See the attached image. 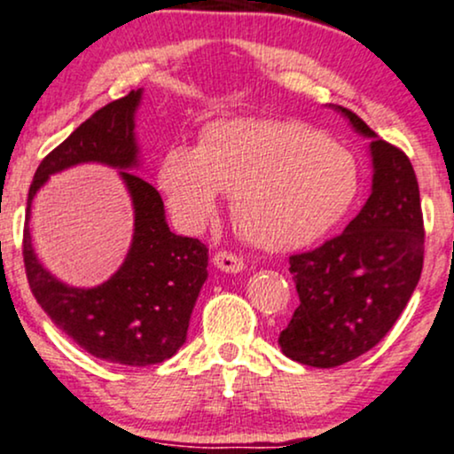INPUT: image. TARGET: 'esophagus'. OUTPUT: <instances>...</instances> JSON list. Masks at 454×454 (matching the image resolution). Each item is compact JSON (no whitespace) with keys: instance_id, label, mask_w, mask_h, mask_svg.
<instances>
[{"instance_id":"esophagus-1","label":"esophagus","mask_w":454,"mask_h":454,"mask_svg":"<svg viewBox=\"0 0 454 454\" xmlns=\"http://www.w3.org/2000/svg\"><path fill=\"white\" fill-rule=\"evenodd\" d=\"M212 263H215L216 270L225 271V274H239L244 270V261L238 257V254L227 253V250H221L212 257Z\"/></svg>"}]
</instances>
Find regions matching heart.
Returning a JSON list of instances; mask_svg holds the SVG:
<instances>
[{
    "label": "heart",
    "mask_w": 454,
    "mask_h": 454,
    "mask_svg": "<svg viewBox=\"0 0 454 454\" xmlns=\"http://www.w3.org/2000/svg\"><path fill=\"white\" fill-rule=\"evenodd\" d=\"M169 210L189 231L231 193L238 231L257 248L310 247L346 215L359 189L353 154L300 121L231 119L206 127L200 146H174L159 168Z\"/></svg>",
    "instance_id": "obj_1"
}]
</instances>
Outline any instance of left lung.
Masks as SVG:
<instances>
[{
	"mask_svg": "<svg viewBox=\"0 0 454 454\" xmlns=\"http://www.w3.org/2000/svg\"><path fill=\"white\" fill-rule=\"evenodd\" d=\"M329 108L370 140L372 193L338 238L289 259L300 306L278 344L289 359L312 367H338L374 348L403 312L423 270L412 163L355 112Z\"/></svg>",
	"mask_w": 454,
	"mask_h": 454,
	"instance_id": "left-lung-1",
	"label": "left lung"
}]
</instances>
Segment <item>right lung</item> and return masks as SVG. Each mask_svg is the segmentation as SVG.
<instances>
[{
	"mask_svg": "<svg viewBox=\"0 0 454 454\" xmlns=\"http://www.w3.org/2000/svg\"><path fill=\"white\" fill-rule=\"evenodd\" d=\"M144 89L95 112L66 142L46 154L27 197L23 259L31 293L51 321L80 348L110 364H161L186 342L191 314L207 278V248L176 236L161 195L140 178L136 114ZM84 162L120 169L134 207L132 244L121 268L98 287H72L39 263L30 244V204L51 175Z\"/></svg>",
	"mask_w": 454,
	"mask_h": 454,
	"instance_id": "right-lung-1",
	"label": "right lung"
}]
</instances>
